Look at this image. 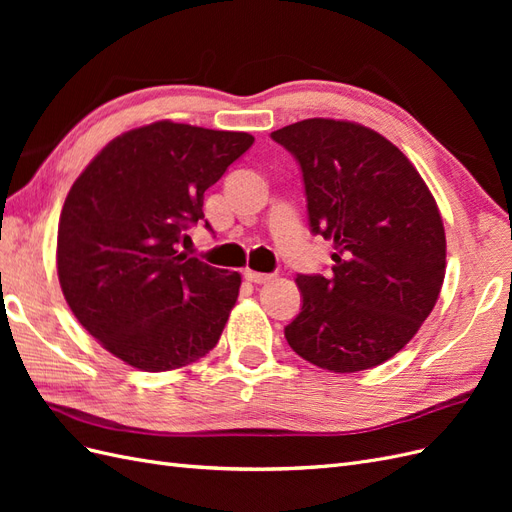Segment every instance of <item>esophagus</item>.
Wrapping results in <instances>:
<instances>
[{
	"mask_svg": "<svg viewBox=\"0 0 512 512\" xmlns=\"http://www.w3.org/2000/svg\"><path fill=\"white\" fill-rule=\"evenodd\" d=\"M245 280L247 282H254V284H267L275 280V273H260V271H252V269H245Z\"/></svg>",
	"mask_w": 512,
	"mask_h": 512,
	"instance_id": "obj_1",
	"label": "esophagus"
}]
</instances>
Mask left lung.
<instances>
[{
	"label": "left lung",
	"mask_w": 512,
	"mask_h": 512,
	"mask_svg": "<svg viewBox=\"0 0 512 512\" xmlns=\"http://www.w3.org/2000/svg\"><path fill=\"white\" fill-rule=\"evenodd\" d=\"M297 158L314 235L333 241L331 273L297 275L290 348L335 374L389 361L440 297L446 237L436 198L391 141L361 123L303 119L271 132Z\"/></svg>",
	"instance_id": "8db88e82"
}]
</instances>
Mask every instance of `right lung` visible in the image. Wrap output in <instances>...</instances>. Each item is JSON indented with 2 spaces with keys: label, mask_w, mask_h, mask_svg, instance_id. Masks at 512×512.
Instances as JSON below:
<instances>
[{
  "label": "right lung",
  "mask_w": 512,
  "mask_h": 512,
  "mask_svg": "<svg viewBox=\"0 0 512 512\" xmlns=\"http://www.w3.org/2000/svg\"><path fill=\"white\" fill-rule=\"evenodd\" d=\"M254 136L156 121L113 138L74 181L57 230L61 292L83 327L143 371L215 348L241 275L177 252L207 188Z\"/></svg>",
  "instance_id": "add662e5"
}]
</instances>
